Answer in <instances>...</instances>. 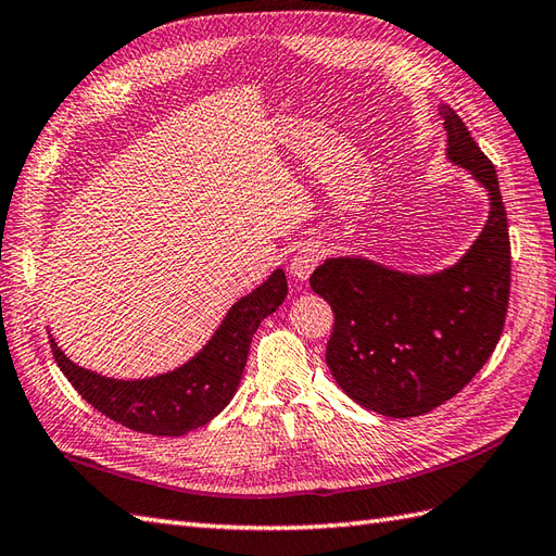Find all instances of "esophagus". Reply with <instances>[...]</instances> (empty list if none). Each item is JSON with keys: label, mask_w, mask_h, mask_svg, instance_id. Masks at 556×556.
<instances>
[{"label": "esophagus", "mask_w": 556, "mask_h": 556, "mask_svg": "<svg viewBox=\"0 0 556 556\" xmlns=\"http://www.w3.org/2000/svg\"><path fill=\"white\" fill-rule=\"evenodd\" d=\"M321 257H325V249H321L319 243H303V247L291 257V275L295 279L305 281L309 275H313V269L319 265Z\"/></svg>", "instance_id": "34e87169"}]
</instances>
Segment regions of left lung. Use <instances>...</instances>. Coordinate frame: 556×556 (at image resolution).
<instances>
[{"label": "left lung", "instance_id": "8db88e82", "mask_svg": "<svg viewBox=\"0 0 556 556\" xmlns=\"http://www.w3.org/2000/svg\"><path fill=\"white\" fill-rule=\"evenodd\" d=\"M447 159L490 197L483 231L453 267L407 275L367 257H327L309 287L333 309L327 365L357 405L419 417L455 397L493 355L511 281L507 211L495 165L459 115L441 106Z\"/></svg>", "mask_w": 556, "mask_h": 556}]
</instances>
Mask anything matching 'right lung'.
Returning <instances> with one entry per match:
<instances>
[{"label":"right lung","instance_id":"1","mask_svg":"<svg viewBox=\"0 0 556 556\" xmlns=\"http://www.w3.org/2000/svg\"><path fill=\"white\" fill-rule=\"evenodd\" d=\"M287 275L275 269L231 305L213 339L187 365L149 379H109L77 367L51 339V353L73 389L101 415L151 435H185L219 415L235 397L261 321L287 299Z\"/></svg>","mask_w":556,"mask_h":556}]
</instances>
